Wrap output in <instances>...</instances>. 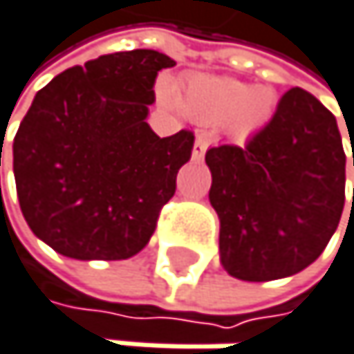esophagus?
I'll use <instances>...</instances> for the list:
<instances>
[{
	"label": "esophagus",
	"mask_w": 354,
	"mask_h": 354,
	"mask_svg": "<svg viewBox=\"0 0 354 354\" xmlns=\"http://www.w3.org/2000/svg\"><path fill=\"white\" fill-rule=\"evenodd\" d=\"M206 148H208V138L206 136H197L195 146H193V161H201L203 153H206Z\"/></svg>",
	"instance_id": "1"
}]
</instances>
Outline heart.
Masks as SVG:
<instances>
[{"label":"heart","instance_id":"b5f03b06","mask_svg":"<svg viewBox=\"0 0 354 354\" xmlns=\"http://www.w3.org/2000/svg\"><path fill=\"white\" fill-rule=\"evenodd\" d=\"M163 104L185 108L201 123L221 125L236 138H250L263 131L276 114L278 97L272 86H252L238 78L199 74L183 84L180 97L167 82L159 86Z\"/></svg>","mask_w":354,"mask_h":354}]
</instances>
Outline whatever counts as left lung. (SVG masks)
<instances>
[{
	"instance_id": "obj_1",
	"label": "left lung",
	"mask_w": 354,
	"mask_h": 354,
	"mask_svg": "<svg viewBox=\"0 0 354 354\" xmlns=\"http://www.w3.org/2000/svg\"><path fill=\"white\" fill-rule=\"evenodd\" d=\"M206 163L229 276L278 280L319 259L344 210L346 155L335 116L315 95L287 91L263 131L242 148H210Z\"/></svg>"
}]
</instances>
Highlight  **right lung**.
Returning <instances> with one entry per match:
<instances>
[{"label":"right lung","instance_id":"right-lung-1","mask_svg":"<svg viewBox=\"0 0 354 354\" xmlns=\"http://www.w3.org/2000/svg\"><path fill=\"white\" fill-rule=\"evenodd\" d=\"M174 65L148 48L102 55L37 91L12 144L15 180L29 229L59 254L120 261L155 234L195 140L146 123L155 78Z\"/></svg>","mask_w":354,"mask_h":354}]
</instances>
